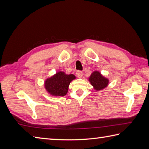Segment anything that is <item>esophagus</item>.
I'll return each instance as SVG.
<instances>
[{"mask_svg":"<svg viewBox=\"0 0 149 149\" xmlns=\"http://www.w3.org/2000/svg\"><path fill=\"white\" fill-rule=\"evenodd\" d=\"M76 75H77V77L81 78L82 76H83V72H82L80 71V70H77V71L76 72Z\"/></svg>","mask_w":149,"mask_h":149,"instance_id":"1","label":"esophagus"}]
</instances>
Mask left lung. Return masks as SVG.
I'll return each instance as SVG.
<instances>
[{
    "label": "left lung",
    "mask_w": 149,
    "mask_h": 149,
    "mask_svg": "<svg viewBox=\"0 0 149 149\" xmlns=\"http://www.w3.org/2000/svg\"><path fill=\"white\" fill-rule=\"evenodd\" d=\"M89 81L91 84L97 91L104 89L109 84V80L101 75L98 71H94L89 77Z\"/></svg>",
    "instance_id": "left-lung-1"
}]
</instances>
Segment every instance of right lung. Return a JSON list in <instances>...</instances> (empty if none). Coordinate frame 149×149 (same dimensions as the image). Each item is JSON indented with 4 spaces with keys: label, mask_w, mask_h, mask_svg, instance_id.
I'll return each mask as SVG.
<instances>
[{
    "label": "right lung",
    "mask_w": 149,
    "mask_h": 149,
    "mask_svg": "<svg viewBox=\"0 0 149 149\" xmlns=\"http://www.w3.org/2000/svg\"><path fill=\"white\" fill-rule=\"evenodd\" d=\"M75 79L73 74H65L63 72H58L45 82L46 90L52 96L63 97L68 92L70 82Z\"/></svg>",
    "instance_id": "right-lung-1"
}]
</instances>
